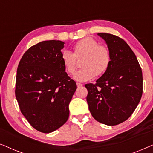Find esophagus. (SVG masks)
<instances>
[{
    "mask_svg": "<svg viewBox=\"0 0 153 153\" xmlns=\"http://www.w3.org/2000/svg\"><path fill=\"white\" fill-rule=\"evenodd\" d=\"M76 85H77V87H81L83 85V84L82 83H76Z\"/></svg>",
    "mask_w": 153,
    "mask_h": 153,
    "instance_id": "1",
    "label": "esophagus"
}]
</instances>
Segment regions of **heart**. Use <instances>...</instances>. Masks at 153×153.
Returning a JSON list of instances; mask_svg holds the SVG:
<instances>
[{"mask_svg":"<svg viewBox=\"0 0 153 153\" xmlns=\"http://www.w3.org/2000/svg\"><path fill=\"white\" fill-rule=\"evenodd\" d=\"M83 68L75 73L74 78L77 81L84 82L95 76H100L107 70L111 62V54L108 49L99 45L92 37L82 39L75 44L74 53L68 50L62 52L61 59L67 72L74 74L77 63L76 58H83Z\"/></svg>","mask_w":153,"mask_h":153,"instance_id":"heart-1","label":"heart"}]
</instances>
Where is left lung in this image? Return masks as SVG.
Segmentation results:
<instances>
[{
    "mask_svg": "<svg viewBox=\"0 0 153 153\" xmlns=\"http://www.w3.org/2000/svg\"><path fill=\"white\" fill-rule=\"evenodd\" d=\"M97 35L107 45L111 62L96 83L85 85L86 100L96 120L113 126L127 120L139 104L143 93L142 70L125 40L109 33Z\"/></svg>",
    "mask_w": 153,
    "mask_h": 153,
    "instance_id": "8db88e82",
    "label": "left lung"
}]
</instances>
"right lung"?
<instances>
[{"instance_id":"obj_1","label":"right lung","mask_w":153,"mask_h":153,"mask_svg":"<svg viewBox=\"0 0 153 153\" xmlns=\"http://www.w3.org/2000/svg\"><path fill=\"white\" fill-rule=\"evenodd\" d=\"M64 44L60 40L37 43L25 52L18 65L15 95L21 112L33 128L43 133L66 123L76 89L62 62Z\"/></svg>"}]
</instances>
